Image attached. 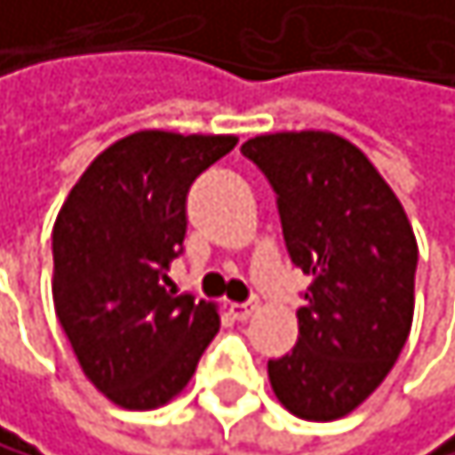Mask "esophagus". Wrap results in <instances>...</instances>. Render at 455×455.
Segmentation results:
<instances>
[{"mask_svg": "<svg viewBox=\"0 0 455 455\" xmlns=\"http://www.w3.org/2000/svg\"><path fill=\"white\" fill-rule=\"evenodd\" d=\"M230 316L239 319V323H244V319H250L255 311H258V300H247V303H230Z\"/></svg>", "mask_w": 455, "mask_h": 455, "instance_id": "34e87169", "label": "esophagus"}]
</instances>
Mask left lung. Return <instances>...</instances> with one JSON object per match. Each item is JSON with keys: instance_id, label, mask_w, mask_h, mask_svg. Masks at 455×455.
I'll return each instance as SVG.
<instances>
[{"instance_id": "obj_1", "label": "left lung", "mask_w": 455, "mask_h": 455, "mask_svg": "<svg viewBox=\"0 0 455 455\" xmlns=\"http://www.w3.org/2000/svg\"><path fill=\"white\" fill-rule=\"evenodd\" d=\"M275 191L291 264L311 275L300 336L269 358V384L297 417L350 414L380 387L414 316L417 242L403 205L367 155L323 130L242 147Z\"/></svg>"}]
</instances>
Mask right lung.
I'll list each match as a JSON object with an SVG mask.
<instances>
[{"mask_svg":"<svg viewBox=\"0 0 455 455\" xmlns=\"http://www.w3.org/2000/svg\"><path fill=\"white\" fill-rule=\"evenodd\" d=\"M233 147V136L132 132L85 169L58 213L55 311L88 380L122 409L172 400L220 331L211 303L164 283L183 252L191 183Z\"/></svg>","mask_w":455,"mask_h":455,"instance_id":"1","label":"right lung"}]
</instances>
